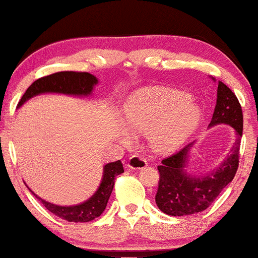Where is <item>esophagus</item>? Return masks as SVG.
I'll use <instances>...</instances> for the list:
<instances>
[{
    "instance_id": "obj_1",
    "label": "esophagus",
    "mask_w": 258,
    "mask_h": 258,
    "mask_svg": "<svg viewBox=\"0 0 258 258\" xmlns=\"http://www.w3.org/2000/svg\"><path fill=\"white\" fill-rule=\"evenodd\" d=\"M147 166V159L142 155H134L129 159L128 167L132 169H141Z\"/></svg>"
}]
</instances>
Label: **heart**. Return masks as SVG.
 <instances>
[{
    "mask_svg": "<svg viewBox=\"0 0 258 258\" xmlns=\"http://www.w3.org/2000/svg\"><path fill=\"white\" fill-rule=\"evenodd\" d=\"M199 109L190 103L188 93L172 89H154L133 99L126 110V125L135 134L149 135L160 150L166 152L178 146L195 129ZM124 143L133 141L128 130L119 128Z\"/></svg>",
    "mask_w": 258,
    "mask_h": 258,
    "instance_id": "obj_1",
    "label": "heart"
}]
</instances>
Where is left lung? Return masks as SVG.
Listing matches in <instances>:
<instances>
[{
	"instance_id": "obj_1",
	"label": "left lung",
	"mask_w": 258,
	"mask_h": 258,
	"mask_svg": "<svg viewBox=\"0 0 258 258\" xmlns=\"http://www.w3.org/2000/svg\"><path fill=\"white\" fill-rule=\"evenodd\" d=\"M217 104L210 125L225 123L236 130V142L222 166L205 176L187 175L185 167L187 154L193 143H189L175 154L163 159L158 166L160 174L156 205L169 216H187L206 210L227 183L232 181L239 163L240 139L243 135V111L239 100L231 89L219 82Z\"/></svg>"
}]
</instances>
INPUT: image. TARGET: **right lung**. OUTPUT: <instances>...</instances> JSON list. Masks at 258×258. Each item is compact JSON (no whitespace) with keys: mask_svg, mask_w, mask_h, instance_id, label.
Here are the masks:
<instances>
[{"mask_svg":"<svg viewBox=\"0 0 258 258\" xmlns=\"http://www.w3.org/2000/svg\"><path fill=\"white\" fill-rule=\"evenodd\" d=\"M98 80L95 76L90 75L88 72H76V71H62L52 73L49 76L41 77L36 79L33 84L26 90L25 95L21 97L19 102V106H21L27 99L32 98L33 96L39 95L43 92H59L66 93V95L76 96H86L90 95ZM124 172L121 160L116 162H111L105 165L104 174H103L102 183L99 188L89 200L85 203L76 206H58L54 204L45 202L38 196L36 198L40 203L47 209L49 212L55 215L59 218L68 220L73 223H85L91 222L97 217H99L104 212L106 204L111 195L115 179L117 175Z\"/></svg>","mask_w":258,"mask_h":258,"instance_id":"right-lung-1","label":"right lung"}]
</instances>
